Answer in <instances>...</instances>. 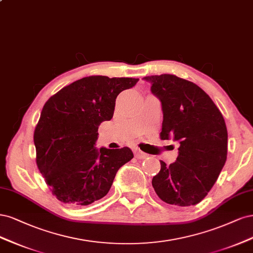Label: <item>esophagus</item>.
<instances>
[{
	"instance_id": "esophagus-1",
	"label": "esophagus",
	"mask_w": 253,
	"mask_h": 253,
	"mask_svg": "<svg viewBox=\"0 0 253 253\" xmlns=\"http://www.w3.org/2000/svg\"><path fill=\"white\" fill-rule=\"evenodd\" d=\"M132 150H133V153H134V157L137 158V159H145V158H147V156H148L147 153L143 152L142 150H140L137 147H134Z\"/></svg>"
}]
</instances>
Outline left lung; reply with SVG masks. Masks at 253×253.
I'll list each match as a JSON object with an SVG mask.
<instances>
[{"label":"left lung","instance_id":"left-lung-1","mask_svg":"<svg viewBox=\"0 0 253 253\" xmlns=\"http://www.w3.org/2000/svg\"><path fill=\"white\" fill-rule=\"evenodd\" d=\"M161 101V138L180 143L176 161L161 162L152 186L170 205H197L216 182L227 159L228 133L221 111L198 85L173 75L143 78Z\"/></svg>","mask_w":253,"mask_h":253}]
</instances>
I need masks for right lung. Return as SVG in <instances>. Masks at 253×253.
<instances>
[{"label":"right lung","mask_w":253,"mask_h":253,"mask_svg":"<svg viewBox=\"0 0 253 253\" xmlns=\"http://www.w3.org/2000/svg\"><path fill=\"white\" fill-rule=\"evenodd\" d=\"M138 79L91 76L48 100L35 129L37 165L56 199L86 206L108 193L118 170L133 158L128 147L97 149V129L110 121L117 96Z\"/></svg>","instance_id":"1"}]
</instances>
